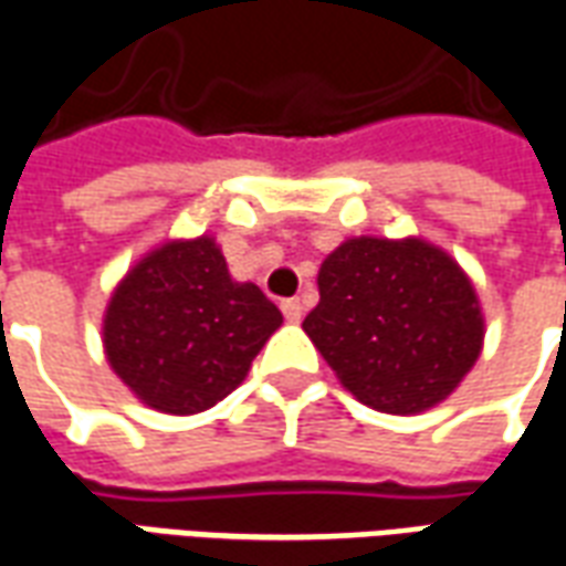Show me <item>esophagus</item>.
Here are the masks:
<instances>
[{"label": "esophagus", "mask_w": 566, "mask_h": 566, "mask_svg": "<svg viewBox=\"0 0 566 566\" xmlns=\"http://www.w3.org/2000/svg\"><path fill=\"white\" fill-rule=\"evenodd\" d=\"M282 312H284V318L291 321V324H296V321L303 318V303H300L296 296H291V300H282Z\"/></svg>", "instance_id": "obj_1"}]
</instances>
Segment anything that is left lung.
Returning a JSON list of instances; mask_svg holds the SVG:
<instances>
[{
    "label": "left lung",
    "instance_id": "1",
    "mask_svg": "<svg viewBox=\"0 0 566 566\" xmlns=\"http://www.w3.org/2000/svg\"><path fill=\"white\" fill-rule=\"evenodd\" d=\"M303 331L360 403L416 416L470 373L485 321L470 279L424 239H348L321 263Z\"/></svg>",
    "mask_w": 566,
    "mask_h": 566
}]
</instances>
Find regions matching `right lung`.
<instances>
[{
	"mask_svg": "<svg viewBox=\"0 0 566 566\" xmlns=\"http://www.w3.org/2000/svg\"><path fill=\"white\" fill-rule=\"evenodd\" d=\"M282 327L258 284L233 282L211 235L166 242L133 266L105 308L117 379L166 416H197L235 391Z\"/></svg>",
	"mask_w": 566,
	"mask_h": 566,
	"instance_id": "add662e5",
	"label": "right lung"
}]
</instances>
